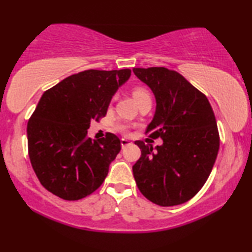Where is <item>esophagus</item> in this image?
I'll return each instance as SVG.
<instances>
[{
  "instance_id": "34e87169",
  "label": "esophagus",
  "mask_w": 252,
  "mask_h": 252,
  "mask_svg": "<svg viewBox=\"0 0 252 252\" xmlns=\"http://www.w3.org/2000/svg\"><path fill=\"white\" fill-rule=\"evenodd\" d=\"M131 144H132V143H131L129 139H126V138H122V139H121V146L123 148L129 146V145H131Z\"/></svg>"
}]
</instances>
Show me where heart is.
I'll return each mask as SVG.
<instances>
[{"instance_id":"1","label":"heart","mask_w":252,"mask_h":252,"mask_svg":"<svg viewBox=\"0 0 252 252\" xmlns=\"http://www.w3.org/2000/svg\"><path fill=\"white\" fill-rule=\"evenodd\" d=\"M132 95H133L134 100H136L137 102L141 100V99H144V98L151 97L150 92H148L146 89H144V88H139V87L134 88L133 91H132ZM119 129H123V126L119 125Z\"/></svg>"}]
</instances>
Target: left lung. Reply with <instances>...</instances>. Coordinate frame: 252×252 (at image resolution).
Segmentation results:
<instances>
[{
  "label": "left lung",
  "mask_w": 252,
  "mask_h": 252,
  "mask_svg": "<svg viewBox=\"0 0 252 252\" xmlns=\"http://www.w3.org/2000/svg\"><path fill=\"white\" fill-rule=\"evenodd\" d=\"M157 99L146 133L163 144L137 140L141 155L132 166L143 195L161 207L185 203L207 182L219 150L215 113L205 94L176 70L165 67L133 68Z\"/></svg>",
  "instance_id": "obj_1"
}]
</instances>
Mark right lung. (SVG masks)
<instances>
[{"mask_svg":"<svg viewBox=\"0 0 252 252\" xmlns=\"http://www.w3.org/2000/svg\"><path fill=\"white\" fill-rule=\"evenodd\" d=\"M130 69H88L73 74L42 94L27 123L28 155L42 186L67 201L99 189L121 141L107 132L92 140V120L106 115L111 99Z\"/></svg>","mask_w":252,"mask_h":252,"instance_id":"right-lung-1","label":"right lung"}]
</instances>
